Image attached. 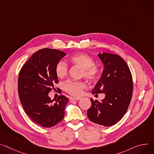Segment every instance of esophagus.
<instances>
[{
  "label": "esophagus",
  "mask_w": 154,
  "mask_h": 154,
  "mask_svg": "<svg viewBox=\"0 0 154 154\" xmlns=\"http://www.w3.org/2000/svg\"><path fill=\"white\" fill-rule=\"evenodd\" d=\"M80 100V97H70V100H75V101H78Z\"/></svg>",
  "instance_id": "esophagus-1"
}]
</instances>
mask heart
Returning a JSON list of instances; mask_svg holds the SVG:
<instances>
[{
    "instance_id": "obj_1",
    "label": "heart",
    "mask_w": 154,
    "mask_h": 154,
    "mask_svg": "<svg viewBox=\"0 0 154 154\" xmlns=\"http://www.w3.org/2000/svg\"><path fill=\"white\" fill-rule=\"evenodd\" d=\"M72 64L82 68L81 75L91 82H94L99 78L101 71L100 67L94 64V60L90 55L84 53H77L69 58ZM68 67L63 61H58L55 66V73L60 79L64 78L67 74ZM87 87L85 82L69 80L64 83V90L74 96H79L83 89Z\"/></svg>"
}]
</instances>
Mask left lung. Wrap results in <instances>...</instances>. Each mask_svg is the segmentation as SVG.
<instances>
[{
    "instance_id": "8db88e82",
    "label": "left lung",
    "mask_w": 154,
    "mask_h": 154,
    "mask_svg": "<svg viewBox=\"0 0 154 154\" xmlns=\"http://www.w3.org/2000/svg\"><path fill=\"white\" fill-rule=\"evenodd\" d=\"M98 57L104 70L92 93H104L106 96L101 102L91 99L87 116L94 123L110 127L127 112L133 94V78L128 64L119 55L103 53Z\"/></svg>"
}]
</instances>
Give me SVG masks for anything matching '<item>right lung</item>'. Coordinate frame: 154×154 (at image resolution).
<instances>
[{
    "label": "right lung",
    "instance_id": "1",
    "mask_svg": "<svg viewBox=\"0 0 154 154\" xmlns=\"http://www.w3.org/2000/svg\"><path fill=\"white\" fill-rule=\"evenodd\" d=\"M66 55L56 49L39 50L24 64L19 74L18 91L23 109L34 122L45 128L53 127L64 117L67 97L61 94L54 101L48 94L58 83L56 64Z\"/></svg>",
    "mask_w": 154,
    "mask_h": 154
}]
</instances>
